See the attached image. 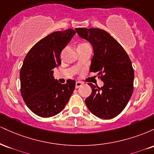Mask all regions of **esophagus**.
Returning a JSON list of instances; mask_svg holds the SVG:
<instances>
[{"instance_id":"obj_1","label":"esophagus","mask_w":154,"mask_h":154,"mask_svg":"<svg viewBox=\"0 0 154 154\" xmlns=\"http://www.w3.org/2000/svg\"><path fill=\"white\" fill-rule=\"evenodd\" d=\"M82 82H76L75 88H79V87H81V86H82Z\"/></svg>"}]
</instances>
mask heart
<instances>
[{
  "label": "heart",
  "instance_id": "heart-1",
  "mask_svg": "<svg viewBox=\"0 0 154 154\" xmlns=\"http://www.w3.org/2000/svg\"><path fill=\"white\" fill-rule=\"evenodd\" d=\"M81 45H85V44H81Z\"/></svg>",
  "mask_w": 154,
  "mask_h": 154
}]
</instances>
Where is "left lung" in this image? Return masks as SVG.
<instances>
[{
  "instance_id": "obj_1",
  "label": "left lung",
  "mask_w": 154,
  "mask_h": 154,
  "mask_svg": "<svg viewBox=\"0 0 154 154\" xmlns=\"http://www.w3.org/2000/svg\"><path fill=\"white\" fill-rule=\"evenodd\" d=\"M79 37L93 49L90 72H98L103 82L101 88L89 83L92 93L85 99L93 114L104 119L119 115L133 92L134 71L125 49L107 32L97 28H76Z\"/></svg>"
}]
</instances>
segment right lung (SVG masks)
Returning a JSON list of instances; mask_svg holds the SVG:
<instances>
[{
  "label": "right lung",
  "mask_w": 154,
  "mask_h": 154,
  "mask_svg": "<svg viewBox=\"0 0 154 154\" xmlns=\"http://www.w3.org/2000/svg\"><path fill=\"white\" fill-rule=\"evenodd\" d=\"M75 31L55 32L38 42L26 54L20 71L21 94L26 105L36 115L51 117L61 112L75 88L68 79L61 84L54 77V69L61 61V51Z\"/></svg>",
  "instance_id": "add662e5"
}]
</instances>
